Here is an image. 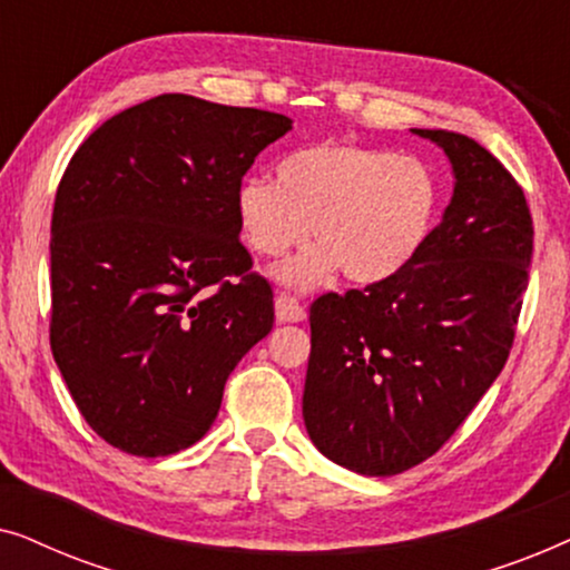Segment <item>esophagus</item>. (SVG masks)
<instances>
[{"label": "esophagus", "mask_w": 570, "mask_h": 570, "mask_svg": "<svg viewBox=\"0 0 570 570\" xmlns=\"http://www.w3.org/2000/svg\"><path fill=\"white\" fill-rule=\"evenodd\" d=\"M275 314L279 324H298L306 318V311H303L301 303L295 301L293 295H285V293H279L275 298Z\"/></svg>", "instance_id": "obj_1"}]
</instances>
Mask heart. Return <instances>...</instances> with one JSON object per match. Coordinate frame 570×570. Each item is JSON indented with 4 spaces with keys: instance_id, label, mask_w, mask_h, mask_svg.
Here are the masks:
<instances>
[{
    "instance_id": "obj_1",
    "label": "heart",
    "mask_w": 570,
    "mask_h": 570,
    "mask_svg": "<svg viewBox=\"0 0 570 570\" xmlns=\"http://www.w3.org/2000/svg\"><path fill=\"white\" fill-rule=\"evenodd\" d=\"M439 205L425 163L350 142L301 147L279 160L277 181L244 178L236 191L244 240L269 259L303 244L314 223L318 246L275 269L298 291L340 269L357 285L400 275L431 238Z\"/></svg>"
}]
</instances>
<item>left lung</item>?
<instances>
[{"label": "left lung", "instance_id": "8db88e82", "mask_svg": "<svg viewBox=\"0 0 570 570\" xmlns=\"http://www.w3.org/2000/svg\"><path fill=\"white\" fill-rule=\"evenodd\" d=\"M446 155L454 191L400 275L311 306L308 439L334 464L389 478L433 456L509 357L532 264L524 191L485 147L412 129Z\"/></svg>", "mask_w": 570, "mask_h": 570}]
</instances>
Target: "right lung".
<instances>
[{"mask_svg": "<svg viewBox=\"0 0 570 570\" xmlns=\"http://www.w3.org/2000/svg\"><path fill=\"white\" fill-rule=\"evenodd\" d=\"M293 119L168 92L69 160L51 217V350L82 417L131 456L189 449L275 324L236 191Z\"/></svg>", "mask_w": 570, "mask_h": 570, "instance_id": "add662e5", "label": "right lung"}]
</instances>
